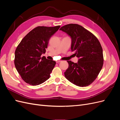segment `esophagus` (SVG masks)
Listing matches in <instances>:
<instances>
[{
    "label": "esophagus",
    "instance_id": "obj_1",
    "mask_svg": "<svg viewBox=\"0 0 120 120\" xmlns=\"http://www.w3.org/2000/svg\"><path fill=\"white\" fill-rule=\"evenodd\" d=\"M61 60H56V63H60V62H61Z\"/></svg>",
    "mask_w": 120,
    "mask_h": 120
}]
</instances>
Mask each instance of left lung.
I'll return each mask as SVG.
<instances>
[{
    "label": "left lung",
    "mask_w": 120,
    "mask_h": 120,
    "mask_svg": "<svg viewBox=\"0 0 120 120\" xmlns=\"http://www.w3.org/2000/svg\"><path fill=\"white\" fill-rule=\"evenodd\" d=\"M71 38L72 52L79 60L77 63L67 61L64 72L68 81L79 86H86L95 80L103 66V49L99 40L91 32L77 24H68L60 28Z\"/></svg>",
    "instance_id": "obj_1"
}]
</instances>
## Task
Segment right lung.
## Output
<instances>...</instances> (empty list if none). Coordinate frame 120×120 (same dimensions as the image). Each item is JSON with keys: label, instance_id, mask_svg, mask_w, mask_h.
<instances>
[{"label": "right lung", "instance_id": "right-lung-1", "mask_svg": "<svg viewBox=\"0 0 120 120\" xmlns=\"http://www.w3.org/2000/svg\"><path fill=\"white\" fill-rule=\"evenodd\" d=\"M60 26H38L22 39L15 52L14 64L23 80L30 85L37 86L49 78L56 61L41 54L45 52L49 41Z\"/></svg>", "mask_w": 120, "mask_h": 120}]
</instances>
